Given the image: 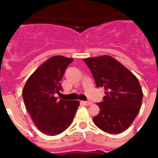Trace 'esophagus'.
<instances>
[{
  "mask_svg": "<svg viewBox=\"0 0 158 158\" xmlns=\"http://www.w3.org/2000/svg\"><path fill=\"white\" fill-rule=\"evenodd\" d=\"M82 103L84 104V105H86V106H90L93 104V102H85V101H83L82 102Z\"/></svg>",
  "mask_w": 158,
  "mask_h": 158,
  "instance_id": "obj_1",
  "label": "esophagus"
}]
</instances>
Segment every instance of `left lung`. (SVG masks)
Listing matches in <instances>:
<instances>
[{
	"mask_svg": "<svg viewBox=\"0 0 158 158\" xmlns=\"http://www.w3.org/2000/svg\"><path fill=\"white\" fill-rule=\"evenodd\" d=\"M98 88H104L103 102L98 103V115L94 124L109 134L127 130L137 116L142 105L143 91L132 72L110 56L85 58Z\"/></svg>",
	"mask_w": 158,
	"mask_h": 158,
	"instance_id": "obj_1",
	"label": "left lung"
}]
</instances>
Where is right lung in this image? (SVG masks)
Returning a JSON list of instances; mask_svg holds the SVG:
<instances>
[{"label":"right lung","instance_id":"obj_1","mask_svg":"<svg viewBox=\"0 0 158 158\" xmlns=\"http://www.w3.org/2000/svg\"><path fill=\"white\" fill-rule=\"evenodd\" d=\"M74 60L55 56L47 60L31 74L23 89L24 105L41 132L56 135L66 130L76 114L79 101H65L55 97L62 90L65 69Z\"/></svg>","mask_w":158,"mask_h":158}]
</instances>
